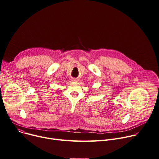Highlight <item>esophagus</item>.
<instances>
[{"label":"esophagus","mask_w":159,"mask_h":159,"mask_svg":"<svg viewBox=\"0 0 159 159\" xmlns=\"http://www.w3.org/2000/svg\"><path fill=\"white\" fill-rule=\"evenodd\" d=\"M72 81H76V79H72Z\"/></svg>","instance_id":"1"}]
</instances>
